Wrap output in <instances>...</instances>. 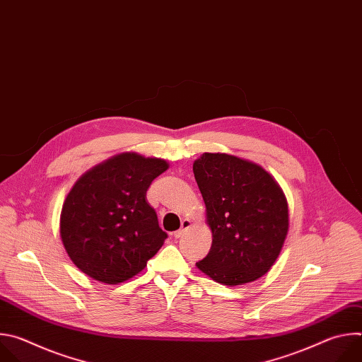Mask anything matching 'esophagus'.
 <instances>
[{
  "mask_svg": "<svg viewBox=\"0 0 362 362\" xmlns=\"http://www.w3.org/2000/svg\"><path fill=\"white\" fill-rule=\"evenodd\" d=\"M192 226V223H190V221L189 219H185V221H182V228L179 229V230H176L175 232V238L176 239H179V238H182L183 235H185V232L189 229Z\"/></svg>",
  "mask_w": 362,
  "mask_h": 362,
  "instance_id": "obj_1",
  "label": "esophagus"
}]
</instances>
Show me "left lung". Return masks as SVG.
Here are the masks:
<instances>
[{
  "label": "left lung",
  "instance_id": "8db88e82",
  "mask_svg": "<svg viewBox=\"0 0 362 362\" xmlns=\"http://www.w3.org/2000/svg\"><path fill=\"white\" fill-rule=\"evenodd\" d=\"M193 173L212 230L211 250L196 267L229 286L265 275L289 228L286 197L276 180L259 165L226 153H203Z\"/></svg>",
  "mask_w": 362,
  "mask_h": 362
}]
</instances>
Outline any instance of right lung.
<instances>
[{"instance_id": "add662e5", "label": "right lung", "mask_w": 362, "mask_h": 362, "mask_svg": "<svg viewBox=\"0 0 362 362\" xmlns=\"http://www.w3.org/2000/svg\"><path fill=\"white\" fill-rule=\"evenodd\" d=\"M168 169L166 160L122 153L76 182L63 204L60 235L81 272L115 285L146 268L168 238L146 192Z\"/></svg>"}]
</instances>
